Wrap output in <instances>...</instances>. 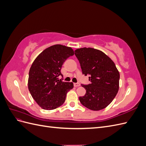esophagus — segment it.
<instances>
[{"label": "esophagus", "instance_id": "esophagus-1", "mask_svg": "<svg viewBox=\"0 0 146 146\" xmlns=\"http://www.w3.org/2000/svg\"><path fill=\"white\" fill-rule=\"evenodd\" d=\"M74 85L75 87H78L79 86H80V84L79 83H74Z\"/></svg>", "mask_w": 146, "mask_h": 146}]
</instances>
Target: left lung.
Returning <instances> with one entry per match:
<instances>
[{"label": "left lung", "instance_id": "obj_1", "mask_svg": "<svg viewBox=\"0 0 146 146\" xmlns=\"http://www.w3.org/2000/svg\"><path fill=\"white\" fill-rule=\"evenodd\" d=\"M80 64L82 74L90 75L91 83L82 86L86 90L79 97L81 104L88 109L99 111L106 108L115 98L119 85L120 75L112 60L103 52L91 47L75 50Z\"/></svg>", "mask_w": 146, "mask_h": 146}]
</instances>
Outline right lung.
<instances>
[{
    "label": "right lung",
    "instance_id": "obj_1",
    "mask_svg": "<svg viewBox=\"0 0 146 146\" xmlns=\"http://www.w3.org/2000/svg\"><path fill=\"white\" fill-rule=\"evenodd\" d=\"M74 52L71 47L61 44L44 50L33 61L29 70L28 88L33 99L44 110H52L62 105L72 82H63V63Z\"/></svg>",
    "mask_w": 146,
    "mask_h": 146
}]
</instances>
